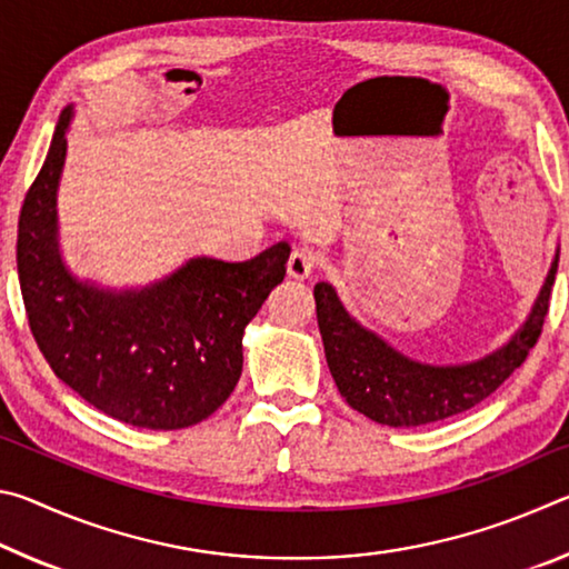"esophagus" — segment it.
<instances>
[{
	"label": "esophagus",
	"instance_id": "obj_1",
	"mask_svg": "<svg viewBox=\"0 0 569 569\" xmlns=\"http://www.w3.org/2000/svg\"><path fill=\"white\" fill-rule=\"evenodd\" d=\"M316 268V256L308 248H296L291 258H288V276L293 278H308Z\"/></svg>",
	"mask_w": 569,
	"mask_h": 569
}]
</instances>
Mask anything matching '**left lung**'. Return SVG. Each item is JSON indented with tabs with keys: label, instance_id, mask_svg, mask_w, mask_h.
Listing matches in <instances>:
<instances>
[{
	"label": "left lung",
	"instance_id": "obj_1",
	"mask_svg": "<svg viewBox=\"0 0 569 569\" xmlns=\"http://www.w3.org/2000/svg\"><path fill=\"white\" fill-rule=\"evenodd\" d=\"M557 261L560 253H555L550 273L522 329L495 353L457 366L421 363L391 349L377 333L351 319L331 283H316V316L326 361L341 397L363 417L393 429L421 427L477 407L525 363L542 333Z\"/></svg>",
	"mask_w": 569,
	"mask_h": 569
}]
</instances>
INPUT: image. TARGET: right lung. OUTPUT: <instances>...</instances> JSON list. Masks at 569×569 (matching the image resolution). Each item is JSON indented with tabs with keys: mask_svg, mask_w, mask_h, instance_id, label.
Here are the masks:
<instances>
[{
	"mask_svg": "<svg viewBox=\"0 0 569 569\" xmlns=\"http://www.w3.org/2000/svg\"><path fill=\"white\" fill-rule=\"evenodd\" d=\"M70 120L64 108L19 213L17 271L32 336L57 379L108 417L140 429L192 427L233 393L243 331L283 281L291 246L276 243L243 263L190 258L130 291L77 281L57 240Z\"/></svg>",
	"mask_w": 569,
	"mask_h": 569,
	"instance_id": "right-lung-1",
	"label": "right lung"
}]
</instances>
